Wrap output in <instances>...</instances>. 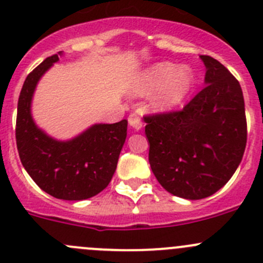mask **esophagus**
<instances>
[{
    "label": "esophagus",
    "mask_w": 263,
    "mask_h": 263,
    "mask_svg": "<svg viewBox=\"0 0 263 263\" xmlns=\"http://www.w3.org/2000/svg\"><path fill=\"white\" fill-rule=\"evenodd\" d=\"M128 121H129V125L132 126L133 129H134V130H139L140 128H142V120H140V116H139V114H137V112H133V114H130V115H129V118H128Z\"/></svg>",
    "instance_id": "34e87169"
}]
</instances>
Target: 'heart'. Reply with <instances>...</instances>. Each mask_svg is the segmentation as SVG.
Here are the masks:
<instances>
[{
    "label": "heart",
    "instance_id": "b5f03b06",
    "mask_svg": "<svg viewBox=\"0 0 263 263\" xmlns=\"http://www.w3.org/2000/svg\"><path fill=\"white\" fill-rule=\"evenodd\" d=\"M196 87V74L188 65L178 66L162 61L143 70L135 78L133 93L140 97L155 93L151 105L157 112H171L180 108Z\"/></svg>",
    "mask_w": 263,
    "mask_h": 263
}]
</instances>
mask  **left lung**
Segmentation results:
<instances>
[{"label":"left lung","instance_id":"obj_1","mask_svg":"<svg viewBox=\"0 0 263 263\" xmlns=\"http://www.w3.org/2000/svg\"><path fill=\"white\" fill-rule=\"evenodd\" d=\"M206 87L181 111L145 116L151 168L174 196L202 199L222 188L247 143L240 84L214 57L202 54Z\"/></svg>","mask_w":263,"mask_h":263}]
</instances>
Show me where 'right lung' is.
Instances as JSON below:
<instances>
[{
	"label": "right lung",
	"mask_w": 263,
	"mask_h": 263,
	"mask_svg": "<svg viewBox=\"0 0 263 263\" xmlns=\"http://www.w3.org/2000/svg\"><path fill=\"white\" fill-rule=\"evenodd\" d=\"M61 54L47 57L25 79L15 135L20 161L42 191L54 198L82 201L102 192L112 179L128 121L95 124L70 140H57L38 128L30 111L33 95L42 75Z\"/></svg>",
	"instance_id": "add662e5"
}]
</instances>
